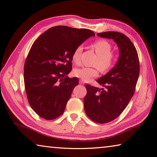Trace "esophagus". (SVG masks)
I'll use <instances>...</instances> for the list:
<instances>
[{"mask_svg": "<svg viewBox=\"0 0 157 157\" xmlns=\"http://www.w3.org/2000/svg\"><path fill=\"white\" fill-rule=\"evenodd\" d=\"M79 84H84V82L82 81V80H79Z\"/></svg>", "mask_w": 157, "mask_h": 157, "instance_id": "esophagus-1", "label": "esophagus"}]
</instances>
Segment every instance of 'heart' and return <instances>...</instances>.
Masks as SVG:
<instances>
[{
	"mask_svg": "<svg viewBox=\"0 0 157 157\" xmlns=\"http://www.w3.org/2000/svg\"><path fill=\"white\" fill-rule=\"evenodd\" d=\"M92 47L98 56V59L94 65L99 67L103 72H106L110 70L115 63V55L112 51V46L109 42L105 40L99 39L93 42ZM82 51V46H77L72 54V60L75 63H79L80 54ZM73 74L76 77L84 81H89L92 78L97 77L99 74V70L97 67H82L75 69Z\"/></svg>",
	"mask_w": 157,
	"mask_h": 157,
	"instance_id": "1",
	"label": "heart"
}]
</instances>
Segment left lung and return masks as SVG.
<instances>
[{"label":"left lung","instance_id":"obj_1","mask_svg":"<svg viewBox=\"0 0 157 157\" xmlns=\"http://www.w3.org/2000/svg\"><path fill=\"white\" fill-rule=\"evenodd\" d=\"M98 36L113 39L119 48V58L109 72L96 81L105 89L86 84L84 107L92 121L105 124L115 120L134 96L140 74V61L134 45L121 33H99Z\"/></svg>","mask_w":157,"mask_h":157}]
</instances>
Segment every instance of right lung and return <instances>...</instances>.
Wrapping results in <instances>:
<instances>
[{"mask_svg": "<svg viewBox=\"0 0 157 157\" xmlns=\"http://www.w3.org/2000/svg\"><path fill=\"white\" fill-rule=\"evenodd\" d=\"M94 33L87 29L59 25L39 36L29 52L24 65L28 101L38 115L53 120L63 114L77 77L69 78L74 50Z\"/></svg>", "mask_w": 157, "mask_h": 157, "instance_id": "right-lung-1", "label": "right lung"}]
</instances>
